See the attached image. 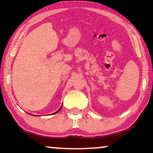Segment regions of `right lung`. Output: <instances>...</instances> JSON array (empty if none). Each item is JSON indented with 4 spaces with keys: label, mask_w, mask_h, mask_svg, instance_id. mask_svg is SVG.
Wrapping results in <instances>:
<instances>
[{
    "label": "right lung",
    "mask_w": 153,
    "mask_h": 153,
    "mask_svg": "<svg viewBox=\"0 0 153 153\" xmlns=\"http://www.w3.org/2000/svg\"><path fill=\"white\" fill-rule=\"evenodd\" d=\"M61 108H62V106H61V107H60V108H59V109H58V110L57 111H56V112H55V113H54V114H57V113H58V111H60V109H61Z\"/></svg>",
    "instance_id": "right-lung-1"
}]
</instances>
